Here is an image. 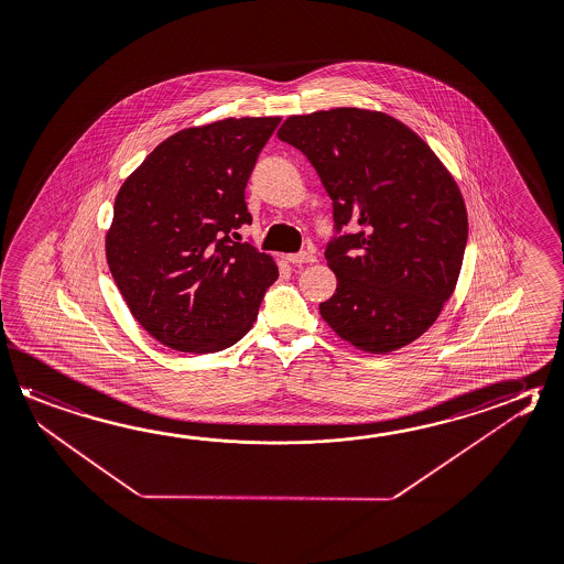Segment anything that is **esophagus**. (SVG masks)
<instances>
[{"instance_id":"34e87169","label":"esophagus","mask_w":564,"mask_h":564,"mask_svg":"<svg viewBox=\"0 0 564 564\" xmlns=\"http://www.w3.org/2000/svg\"><path fill=\"white\" fill-rule=\"evenodd\" d=\"M288 261L293 264L315 263L317 257L310 251H301V253L288 254Z\"/></svg>"}]
</instances>
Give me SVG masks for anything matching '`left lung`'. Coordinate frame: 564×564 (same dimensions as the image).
Returning a JSON list of instances; mask_svg holds the SVG:
<instances>
[{"instance_id":"left-lung-1","label":"left lung","mask_w":564,"mask_h":564,"mask_svg":"<svg viewBox=\"0 0 564 564\" xmlns=\"http://www.w3.org/2000/svg\"><path fill=\"white\" fill-rule=\"evenodd\" d=\"M279 140L300 149L334 200L325 259L337 276L319 305L344 341L390 354L425 334L452 297L468 239L460 188L400 120L361 108L289 116ZM349 226V234L340 229Z\"/></svg>"}]
</instances>
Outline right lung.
Segmentation results:
<instances>
[{
  "label": "right lung",
  "instance_id": "right-lung-1",
  "mask_svg": "<svg viewBox=\"0 0 564 564\" xmlns=\"http://www.w3.org/2000/svg\"><path fill=\"white\" fill-rule=\"evenodd\" d=\"M279 116L184 128L120 186L106 259L134 319L188 354L230 347L253 327L279 271L230 234L251 225L245 186Z\"/></svg>",
  "mask_w": 564,
  "mask_h": 564
}]
</instances>
